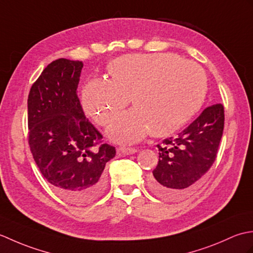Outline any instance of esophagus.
<instances>
[{"label":"esophagus","mask_w":253,"mask_h":253,"mask_svg":"<svg viewBox=\"0 0 253 253\" xmlns=\"http://www.w3.org/2000/svg\"><path fill=\"white\" fill-rule=\"evenodd\" d=\"M137 152V149L135 148H118L117 149V154L120 157H125V155H129V154H133Z\"/></svg>","instance_id":"obj_1"}]
</instances>
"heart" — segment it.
<instances>
[{
	"label": "heart",
	"instance_id": "1",
	"mask_svg": "<svg viewBox=\"0 0 253 253\" xmlns=\"http://www.w3.org/2000/svg\"><path fill=\"white\" fill-rule=\"evenodd\" d=\"M109 80L91 79L82 91L85 114L106 126L126 109L135 106L107 129L111 140L136 143L148 136L166 137L178 131L201 109L208 79L196 63L173 53L126 54L107 65Z\"/></svg>",
	"mask_w": 253,
	"mask_h": 253
}]
</instances>
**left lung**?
Segmentation results:
<instances>
[{"mask_svg": "<svg viewBox=\"0 0 253 253\" xmlns=\"http://www.w3.org/2000/svg\"><path fill=\"white\" fill-rule=\"evenodd\" d=\"M224 129V106L207 107L177 137L158 144L159 163L149 180L161 198L178 199L192 190L216 159Z\"/></svg>", "mask_w": 253, "mask_h": 253, "instance_id": "left-lung-1", "label": "left lung"}]
</instances>
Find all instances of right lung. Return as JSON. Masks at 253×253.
I'll return each instance as SVG.
<instances>
[{"label":"right lung","mask_w":253,"mask_h":253,"mask_svg":"<svg viewBox=\"0 0 253 253\" xmlns=\"http://www.w3.org/2000/svg\"><path fill=\"white\" fill-rule=\"evenodd\" d=\"M83 62L58 58L49 64L28 95L29 147L42 176L58 195L84 204L105 187V164L115 148L84 116L77 95Z\"/></svg>","instance_id":"add662e5"}]
</instances>
